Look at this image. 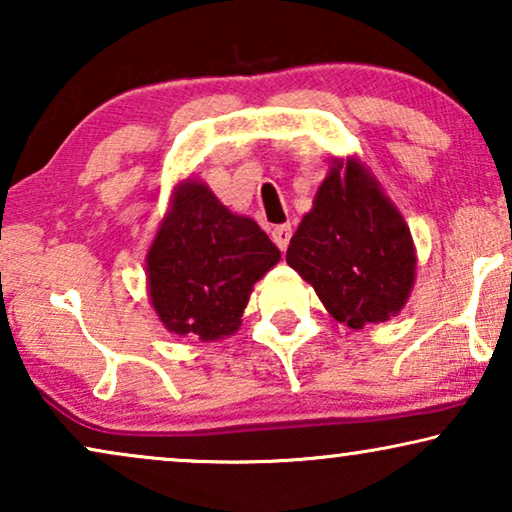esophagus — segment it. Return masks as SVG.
<instances>
[{"label": "esophagus", "instance_id": "34e87169", "mask_svg": "<svg viewBox=\"0 0 512 512\" xmlns=\"http://www.w3.org/2000/svg\"><path fill=\"white\" fill-rule=\"evenodd\" d=\"M289 240H291V226H289V223L272 228V242H275L279 249L286 251V247H289Z\"/></svg>", "mask_w": 512, "mask_h": 512}]
</instances>
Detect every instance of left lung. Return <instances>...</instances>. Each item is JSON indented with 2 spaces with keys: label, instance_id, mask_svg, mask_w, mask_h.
I'll return each mask as SVG.
<instances>
[{
  "label": "left lung",
  "instance_id": "left-lung-1",
  "mask_svg": "<svg viewBox=\"0 0 512 512\" xmlns=\"http://www.w3.org/2000/svg\"><path fill=\"white\" fill-rule=\"evenodd\" d=\"M328 314L354 331L396 317L417 272L410 226L359 156L333 158L286 249Z\"/></svg>",
  "mask_w": 512,
  "mask_h": 512
}]
</instances>
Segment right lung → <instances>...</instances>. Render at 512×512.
Wrapping results in <instances>:
<instances>
[{
  "instance_id": "right-lung-1",
  "label": "right lung",
  "mask_w": 512,
  "mask_h": 512,
  "mask_svg": "<svg viewBox=\"0 0 512 512\" xmlns=\"http://www.w3.org/2000/svg\"><path fill=\"white\" fill-rule=\"evenodd\" d=\"M279 249L249 216L235 214L205 181L172 188L146 254V291L165 331L216 342L237 333L251 291Z\"/></svg>"
}]
</instances>
